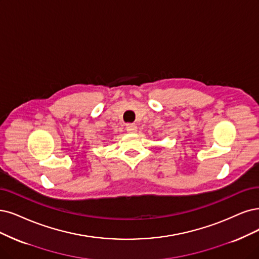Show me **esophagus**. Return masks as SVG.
I'll list each match as a JSON object with an SVG mask.
<instances>
[{
  "mask_svg": "<svg viewBox=\"0 0 259 259\" xmlns=\"http://www.w3.org/2000/svg\"><path fill=\"white\" fill-rule=\"evenodd\" d=\"M126 129L129 133H136L137 130H138V127H137V124H135V123H128Z\"/></svg>",
  "mask_w": 259,
  "mask_h": 259,
  "instance_id": "1",
  "label": "esophagus"
}]
</instances>
